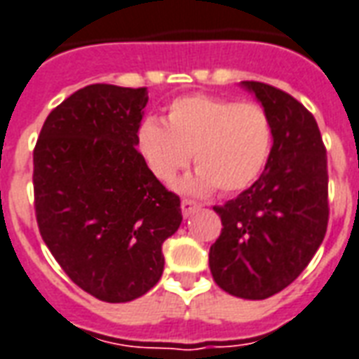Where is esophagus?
Instances as JSON below:
<instances>
[{"instance_id": "1", "label": "esophagus", "mask_w": 359, "mask_h": 359, "mask_svg": "<svg viewBox=\"0 0 359 359\" xmlns=\"http://www.w3.org/2000/svg\"><path fill=\"white\" fill-rule=\"evenodd\" d=\"M195 210H199V205H197V203H193V201L187 199L182 201V215H184L185 218H189Z\"/></svg>"}]
</instances>
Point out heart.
Segmentation results:
<instances>
[{"mask_svg":"<svg viewBox=\"0 0 359 359\" xmlns=\"http://www.w3.org/2000/svg\"><path fill=\"white\" fill-rule=\"evenodd\" d=\"M135 147L147 170L164 184L189 166L193 154L197 170L180 182L182 193L199 197L216 187L236 193L263 172L273 147V123L255 102L191 94L168 106L166 123L143 119Z\"/></svg>","mask_w":359,"mask_h":359,"instance_id":"heart-1","label":"heart"}]
</instances>
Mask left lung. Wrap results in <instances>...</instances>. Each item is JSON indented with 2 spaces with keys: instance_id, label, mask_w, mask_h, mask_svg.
Returning a JSON list of instances; mask_svg holds the SVG:
<instances>
[{
  "instance_id": "8db88e82",
  "label": "left lung",
  "mask_w": 359,
  "mask_h": 359,
  "mask_svg": "<svg viewBox=\"0 0 359 359\" xmlns=\"http://www.w3.org/2000/svg\"><path fill=\"white\" fill-rule=\"evenodd\" d=\"M273 123V147L255 184L215 212L220 238L208 266L220 288L243 299H265L296 280L323 243L327 203V152L317 121L284 90L241 81Z\"/></svg>"
}]
</instances>
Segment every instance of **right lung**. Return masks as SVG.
<instances>
[{"instance_id": "1", "label": "right lung", "mask_w": 359, "mask_h": 359, "mask_svg": "<svg viewBox=\"0 0 359 359\" xmlns=\"http://www.w3.org/2000/svg\"><path fill=\"white\" fill-rule=\"evenodd\" d=\"M147 88L88 85L46 118L34 149L42 240L79 288L108 304L141 297L164 271L180 197L147 170L135 135Z\"/></svg>"}]
</instances>
